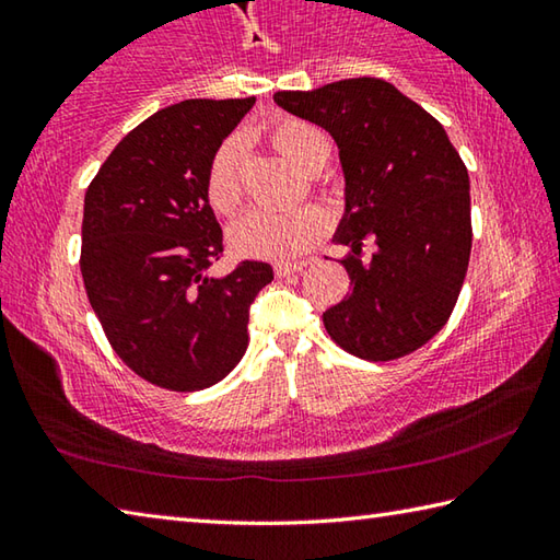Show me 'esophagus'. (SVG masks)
<instances>
[{
    "mask_svg": "<svg viewBox=\"0 0 560 560\" xmlns=\"http://www.w3.org/2000/svg\"><path fill=\"white\" fill-rule=\"evenodd\" d=\"M306 267V261H277L273 264V271H277V277H291V273H299Z\"/></svg>",
    "mask_w": 560,
    "mask_h": 560,
    "instance_id": "1",
    "label": "esophagus"
}]
</instances>
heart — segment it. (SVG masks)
<instances>
[{
    "mask_svg": "<svg viewBox=\"0 0 560 560\" xmlns=\"http://www.w3.org/2000/svg\"><path fill=\"white\" fill-rule=\"evenodd\" d=\"M269 143L301 173H316L326 165L328 138L311 122L279 120L267 130ZM240 138H226L214 150L205 170V200L220 217L240 210L244 189L240 175ZM328 230V214L316 205H303L289 212H249L232 230V244L240 254L254 259H296L314 249Z\"/></svg>",
    "mask_w": 560,
    "mask_h": 560,
    "instance_id": "b5f03b06",
    "label": "heart"
}]
</instances>
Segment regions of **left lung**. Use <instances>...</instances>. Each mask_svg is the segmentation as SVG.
<instances>
[{
  "mask_svg": "<svg viewBox=\"0 0 560 560\" xmlns=\"http://www.w3.org/2000/svg\"><path fill=\"white\" fill-rule=\"evenodd\" d=\"M277 106L334 136L346 173L336 242L348 296L324 314L350 355L387 363L415 353L447 324L471 252L469 175L447 132L383 79L279 91ZM376 246L371 260L362 246Z\"/></svg>",
  "mask_w": 560,
  "mask_h": 560,
  "instance_id": "8db88e82",
  "label": "left lung"
}]
</instances>
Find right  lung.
Masks as SVG:
<instances>
[{"mask_svg": "<svg viewBox=\"0 0 560 560\" xmlns=\"http://www.w3.org/2000/svg\"><path fill=\"white\" fill-rule=\"evenodd\" d=\"M254 98H195L132 128L91 179L81 273L110 348L132 373L175 393L205 390L240 363L249 306L273 279L264 261L207 277L224 236L205 170Z\"/></svg>", "mask_w": 560, "mask_h": 560, "instance_id": "1", "label": "right lung"}]
</instances>
